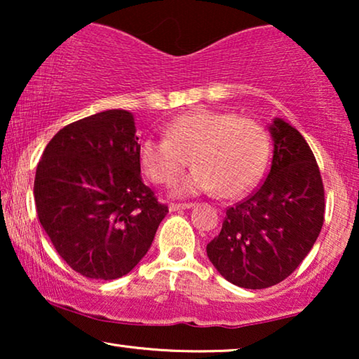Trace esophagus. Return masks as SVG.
<instances>
[{
  "instance_id": "esophagus-1",
  "label": "esophagus",
  "mask_w": 359,
  "mask_h": 359,
  "mask_svg": "<svg viewBox=\"0 0 359 359\" xmlns=\"http://www.w3.org/2000/svg\"><path fill=\"white\" fill-rule=\"evenodd\" d=\"M194 204L191 203H184V204H176V203H171L170 204V210L171 212H176V210H184V209H191Z\"/></svg>"
}]
</instances>
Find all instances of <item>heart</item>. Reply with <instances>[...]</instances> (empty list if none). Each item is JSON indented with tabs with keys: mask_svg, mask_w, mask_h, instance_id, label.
<instances>
[{
	"mask_svg": "<svg viewBox=\"0 0 359 359\" xmlns=\"http://www.w3.org/2000/svg\"><path fill=\"white\" fill-rule=\"evenodd\" d=\"M271 142L253 119L224 111H191L170 122L165 139L147 137L139 145V163L154 183L170 184L188 166L194 168L175 184V196L217 191L237 198L253 188L266 170Z\"/></svg>",
	"mask_w": 359,
	"mask_h": 359,
	"instance_id": "1",
	"label": "heart"
}]
</instances>
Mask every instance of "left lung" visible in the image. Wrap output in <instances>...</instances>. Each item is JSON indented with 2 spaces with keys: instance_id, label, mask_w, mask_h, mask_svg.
<instances>
[{
  "instance_id": "8db88e82",
  "label": "left lung",
  "mask_w": 359,
  "mask_h": 359,
  "mask_svg": "<svg viewBox=\"0 0 359 359\" xmlns=\"http://www.w3.org/2000/svg\"><path fill=\"white\" fill-rule=\"evenodd\" d=\"M271 170L263 184L227 209L205 252L235 286L264 289L286 279L320 233L325 194L311 147L296 127L274 117Z\"/></svg>"
}]
</instances>
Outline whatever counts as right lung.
<instances>
[{
  "label": "right lung",
  "mask_w": 359,
  "mask_h": 359,
  "mask_svg": "<svg viewBox=\"0 0 359 359\" xmlns=\"http://www.w3.org/2000/svg\"><path fill=\"white\" fill-rule=\"evenodd\" d=\"M134 114L97 112L57 132L34 181L41 225L68 266L124 276L145 257L168 208L144 184Z\"/></svg>",
  "instance_id": "right-lung-1"
}]
</instances>
